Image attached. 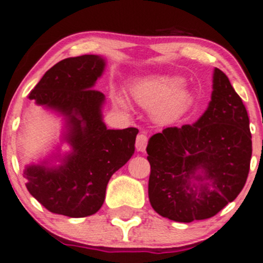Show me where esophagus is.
Returning <instances> with one entry per match:
<instances>
[{
  "label": "esophagus",
  "instance_id": "34e87169",
  "mask_svg": "<svg viewBox=\"0 0 263 263\" xmlns=\"http://www.w3.org/2000/svg\"><path fill=\"white\" fill-rule=\"evenodd\" d=\"M147 144V137L145 134H139L137 137V141H135V146H137L138 152H145V147Z\"/></svg>",
  "mask_w": 263,
  "mask_h": 263
}]
</instances>
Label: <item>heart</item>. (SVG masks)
Instances as JSON below:
<instances>
[{"label": "heart", "instance_id": "heart-1", "mask_svg": "<svg viewBox=\"0 0 263 263\" xmlns=\"http://www.w3.org/2000/svg\"><path fill=\"white\" fill-rule=\"evenodd\" d=\"M181 79L173 76H147L130 85V96L137 104L152 108V116L156 122L169 123L176 119L187 105L193 96ZM117 103L125 107V102L117 97Z\"/></svg>", "mask_w": 263, "mask_h": 263}]
</instances>
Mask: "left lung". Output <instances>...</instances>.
Wrapping results in <instances>:
<instances>
[{
	"label": "left lung",
	"mask_w": 263,
	"mask_h": 263,
	"mask_svg": "<svg viewBox=\"0 0 263 263\" xmlns=\"http://www.w3.org/2000/svg\"><path fill=\"white\" fill-rule=\"evenodd\" d=\"M211 102L193 125L171 126L149 139V200L176 222L215 216L241 193L252 155L250 119L222 70L215 68Z\"/></svg>",
	"instance_id": "obj_1"
}]
</instances>
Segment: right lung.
<instances>
[{
	"label": "right lung",
	"mask_w": 263,
	"mask_h": 263,
	"mask_svg": "<svg viewBox=\"0 0 263 263\" xmlns=\"http://www.w3.org/2000/svg\"><path fill=\"white\" fill-rule=\"evenodd\" d=\"M105 61L96 54L66 58L44 73L29 100L66 117L72 153L58 167L28 165L23 176L32 196L53 214L85 217L102 208L109 179L132 158L137 128L107 129L104 94L93 89Z\"/></svg>",
	"instance_id": "add662e5"
}]
</instances>
